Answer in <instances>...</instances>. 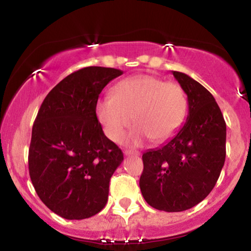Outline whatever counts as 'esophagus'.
I'll return each instance as SVG.
<instances>
[{
  "instance_id": "obj_1",
  "label": "esophagus",
  "mask_w": 251,
  "mask_h": 251,
  "mask_svg": "<svg viewBox=\"0 0 251 251\" xmlns=\"http://www.w3.org/2000/svg\"><path fill=\"white\" fill-rule=\"evenodd\" d=\"M124 154L126 155V156H131V155H134V156H139L140 153L136 151H131V149H126V151H124Z\"/></svg>"
}]
</instances>
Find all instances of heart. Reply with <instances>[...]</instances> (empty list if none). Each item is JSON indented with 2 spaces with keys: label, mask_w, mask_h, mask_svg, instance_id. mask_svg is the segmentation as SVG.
Masks as SVG:
<instances>
[{
  "label": "heart",
  "mask_w": 251,
  "mask_h": 251,
  "mask_svg": "<svg viewBox=\"0 0 251 251\" xmlns=\"http://www.w3.org/2000/svg\"><path fill=\"white\" fill-rule=\"evenodd\" d=\"M186 111L188 100L179 84L146 74L119 81L111 96L96 104L98 122L112 141L122 140L133 117L136 125L127 136L129 145L141 144L148 136L167 140L182 126Z\"/></svg>",
  "instance_id": "1"
}]
</instances>
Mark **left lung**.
Listing matches in <instances>:
<instances>
[{
    "label": "left lung",
    "mask_w": 251,
    "mask_h": 251,
    "mask_svg": "<svg viewBox=\"0 0 251 251\" xmlns=\"http://www.w3.org/2000/svg\"><path fill=\"white\" fill-rule=\"evenodd\" d=\"M188 96L183 127L167 144L142 155L140 190L151 207L182 212L204 201L226 158V123L214 97L180 72H173Z\"/></svg>",
    "instance_id": "8db88e82"
}]
</instances>
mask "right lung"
Wrapping results in <instances>:
<instances>
[{"instance_id":"obj_1","label":"right lung","mask_w":251,"mask_h":251,"mask_svg":"<svg viewBox=\"0 0 251 251\" xmlns=\"http://www.w3.org/2000/svg\"><path fill=\"white\" fill-rule=\"evenodd\" d=\"M122 74L96 66L72 73L50 91L34 120L28 149L31 180L41 201L68 220L103 210L111 176L124 160L96 116L100 94Z\"/></svg>"}]
</instances>
